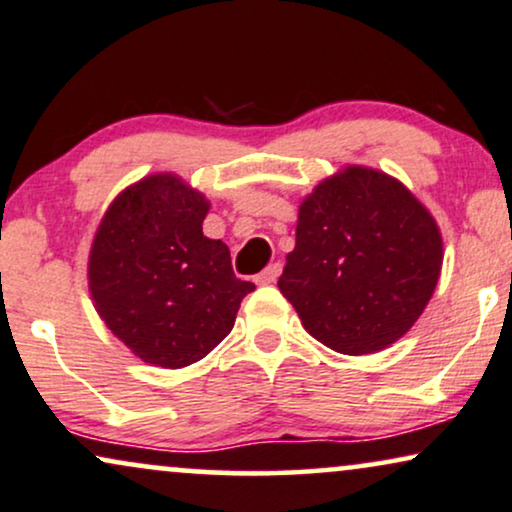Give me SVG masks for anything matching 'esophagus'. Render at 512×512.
<instances>
[{"mask_svg": "<svg viewBox=\"0 0 512 512\" xmlns=\"http://www.w3.org/2000/svg\"><path fill=\"white\" fill-rule=\"evenodd\" d=\"M278 276H281V264L274 262V264H269L262 274L255 276V283L257 286H271V283H276Z\"/></svg>", "mask_w": 512, "mask_h": 512, "instance_id": "34e87169", "label": "esophagus"}]
</instances>
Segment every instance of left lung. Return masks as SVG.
I'll use <instances>...</instances> for the list:
<instances>
[{
	"label": "left lung",
	"mask_w": 512,
	"mask_h": 512,
	"mask_svg": "<svg viewBox=\"0 0 512 512\" xmlns=\"http://www.w3.org/2000/svg\"><path fill=\"white\" fill-rule=\"evenodd\" d=\"M442 260L425 205L390 174L352 165L302 200L278 288L312 338L357 357L390 347L418 321Z\"/></svg>",
	"instance_id": "1"
}]
</instances>
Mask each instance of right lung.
I'll use <instances>...</instances> for the list:
<instances>
[{"label": "right lung", "instance_id": "right-lung-1", "mask_svg": "<svg viewBox=\"0 0 512 512\" xmlns=\"http://www.w3.org/2000/svg\"><path fill=\"white\" fill-rule=\"evenodd\" d=\"M210 203L174 174H151L113 200L89 252L96 312L141 361L196 364L231 333L241 300L229 248L203 236Z\"/></svg>", "mask_w": 512, "mask_h": 512}]
</instances>
